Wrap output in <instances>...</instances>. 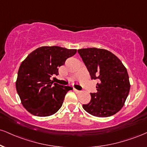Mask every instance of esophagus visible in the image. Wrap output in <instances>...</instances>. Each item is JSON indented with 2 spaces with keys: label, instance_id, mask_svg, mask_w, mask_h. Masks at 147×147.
I'll return each instance as SVG.
<instances>
[{
  "label": "esophagus",
  "instance_id": "1",
  "mask_svg": "<svg viewBox=\"0 0 147 147\" xmlns=\"http://www.w3.org/2000/svg\"><path fill=\"white\" fill-rule=\"evenodd\" d=\"M74 91H75V92H76V93H77V94H78V93H80V92H81V91H80V90H78L75 89H75H74Z\"/></svg>",
  "mask_w": 147,
  "mask_h": 147
}]
</instances>
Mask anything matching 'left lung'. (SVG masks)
I'll return each mask as SVG.
<instances>
[{
    "label": "left lung",
    "mask_w": 147,
    "mask_h": 147,
    "mask_svg": "<svg viewBox=\"0 0 147 147\" xmlns=\"http://www.w3.org/2000/svg\"><path fill=\"white\" fill-rule=\"evenodd\" d=\"M92 79H99L96 93H90V102L83 108L96 117H108L116 114L125 105L130 90L127 68L110 51L88 48L78 50Z\"/></svg>",
    "instance_id": "left-lung-1"
}]
</instances>
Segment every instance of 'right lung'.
<instances>
[{"instance_id":"add662e5","label":"right lung","mask_w":147,"mask_h":147,"mask_svg":"<svg viewBox=\"0 0 147 147\" xmlns=\"http://www.w3.org/2000/svg\"><path fill=\"white\" fill-rule=\"evenodd\" d=\"M77 49L57 46L41 47L22 61L16 82L23 107L34 116L45 117L55 114L62 105L65 96L72 88L51 80Z\"/></svg>"}]
</instances>
